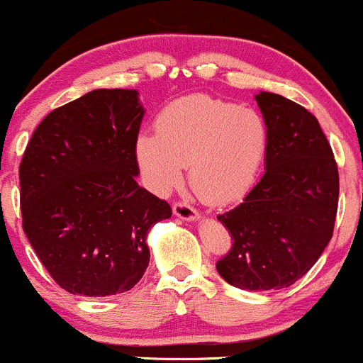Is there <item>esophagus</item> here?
Instances as JSON below:
<instances>
[{
	"label": "esophagus",
	"instance_id": "esophagus-1",
	"mask_svg": "<svg viewBox=\"0 0 363 363\" xmlns=\"http://www.w3.org/2000/svg\"><path fill=\"white\" fill-rule=\"evenodd\" d=\"M174 215L175 217L182 218V220H189V222H194L200 218V213L196 212V208H193V206L188 205V203L184 201H177L174 203Z\"/></svg>",
	"mask_w": 363,
	"mask_h": 363
}]
</instances>
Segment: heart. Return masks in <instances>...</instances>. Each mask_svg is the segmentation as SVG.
<instances>
[{
    "label": "heart",
    "mask_w": 363,
    "mask_h": 363,
    "mask_svg": "<svg viewBox=\"0 0 363 363\" xmlns=\"http://www.w3.org/2000/svg\"><path fill=\"white\" fill-rule=\"evenodd\" d=\"M269 141V122L260 110L189 94L160 111L157 133L138 134L134 160L148 189L160 196L181 184L188 165L194 194L210 205H227L253 186Z\"/></svg>",
    "instance_id": "b5f03b06"
}]
</instances>
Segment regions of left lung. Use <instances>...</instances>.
I'll use <instances>...</instances> for the list:
<instances>
[{"label": "left lung", "mask_w": 363, "mask_h": 363, "mask_svg": "<svg viewBox=\"0 0 363 363\" xmlns=\"http://www.w3.org/2000/svg\"><path fill=\"white\" fill-rule=\"evenodd\" d=\"M255 99L270 129L265 172L242 203L217 217L234 240L217 270L234 288L269 291L294 284L325 250L340 175L328 138L308 110L265 91Z\"/></svg>", "instance_id": "1"}]
</instances>
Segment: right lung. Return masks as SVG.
<instances>
[{
    "instance_id": "right-lung-1",
    "label": "right lung",
    "mask_w": 363,
    "mask_h": 363,
    "mask_svg": "<svg viewBox=\"0 0 363 363\" xmlns=\"http://www.w3.org/2000/svg\"><path fill=\"white\" fill-rule=\"evenodd\" d=\"M145 111L136 89H94L51 111L23 153V233L72 294L133 289L150 264V229L172 215L136 182L134 139Z\"/></svg>"
}]
</instances>
